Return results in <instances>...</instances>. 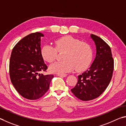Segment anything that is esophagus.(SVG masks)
<instances>
[{"instance_id":"esophagus-1","label":"esophagus","mask_w":126,"mask_h":126,"mask_svg":"<svg viewBox=\"0 0 126 126\" xmlns=\"http://www.w3.org/2000/svg\"><path fill=\"white\" fill-rule=\"evenodd\" d=\"M57 75L60 77H63V78H65V77L67 76V74H58Z\"/></svg>"}]
</instances>
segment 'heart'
I'll use <instances>...</instances> for the list:
<instances>
[{
	"label": "heart",
	"instance_id": "obj_1",
	"mask_svg": "<svg viewBox=\"0 0 126 126\" xmlns=\"http://www.w3.org/2000/svg\"><path fill=\"white\" fill-rule=\"evenodd\" d=\"M55 44V47L45 45L41 50L43 59L50 63L57 58V51H65L63 56L65 60L57 61L50 66L52 72L63 74L75 69L77 71H82L89 66L93 52L89 44L69 35L57 39Z\"/></svg>",
	"mask_w": 126,
	"mask_h": 126
}]
</instances>
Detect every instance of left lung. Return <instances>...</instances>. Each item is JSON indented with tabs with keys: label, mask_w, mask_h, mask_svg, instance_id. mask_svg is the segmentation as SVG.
<instances>
[{
	"label": "left lung",
	"mask_w": 126,
	"mask_h": 126,
	"mask_svg": "<svg viewBox=\"0 0 126 126\" xmlns=\"http://www.w3.org/2000/svg\"><path fill=\"white\" fill-rule=\"evenodd\" d=\"M96 55L89 70L78 76V81L71 90L82 101L94 100L100 96L109 86L114 69V60L109 45L101 37L91 34Z\"/></svg>",
	"instance_id": "1"
}]
</instances>
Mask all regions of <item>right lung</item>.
I'll list each match as a JSON object with an SVG mask.
<instances>
[{"label": "right lung", "instance_id": "1", "mask_svg": "<svg viewBox=\"0 0 126 126\" xmlns=\"http://www.w3.org/2000/svg\"><path fill=\"white\" fill-rule=\"evenodd\" d=\"M36 32L20 40L13 48L9 62L10 78L17 92L28 100L41 97L49 89L53 75L40 74L47 67L41 54V37Z\"/></svg>", "mask_w": 126, "mask_h": 126}]
</instances>
